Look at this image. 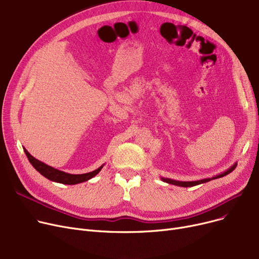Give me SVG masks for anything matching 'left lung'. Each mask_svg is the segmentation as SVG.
Returning <instances> with one entry per match:
<instances>
[{
	"mask_svg": "<svg viewBox=\"0 0 259 259\" xmlns=\"http://www.w3.org/2000/svg\"><path fill=\"white\" fill-rule=\"evenodd\" d=\"M237 166V162H234V164L231 166L230 168H228L226 171L217 174V175H214L212 176V178H209V179H202V180H198V181H192V182H183V181H176V180H171V179H168V178H160V180L162 182H165L167 184H171V185H175V186H180V187H193V186H197V185H200V184H205V183H208L212 180H215V179H220V178H223V176L229 174L230 172H232L235 167Z\"/></svg>",
	"mask_w": 259,
	"mask_h": 259,
	"instance_id": "1",
	"label": "left lung"
}]
</instances>
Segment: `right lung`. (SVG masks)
<instances>
[{"label": "right lung", "mask_w": 259, "mask_h": 259, "mask_svg": "<svg viewBox=\"0 0 259 259\" xmlns=\"http://www.w3.org/2000/svg\"><path fill=\"white\" fill-rule=\"evenodd\" d=\"M23 149H24V152H25L26 156L28 157L30 164L33 166V168L38 173L42 174L44 178L48 179L51 182H56V183H60V184H64V185H76V184H79V183L87 182V181L91 180L92 178H94V176L97 174H99V172L104 167V165H102L97 170H94L92 172H88V173H84V174L66 173L64 171L58 170L56 168H53L51 166H48V165L44 164L43 161H40V160L36 159L35 157H33L28 151L26 150L25 148H23Z\"/></svg>", "instance_id": "1"}]
</instances>
